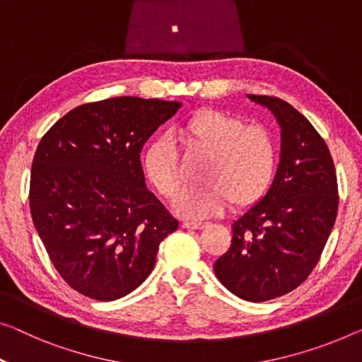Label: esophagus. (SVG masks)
I'll use <instances>...</instances> for the list:
<instances>
[{"label":"esophagus","instance_id":"esophagus-1","mask_svg":"<svg viewBox=\"0 0 362 362\" xmlns=\"http://www.w3.org/2000/svg\"><path fill=\"white\" fill-rule=\"evenodd\" d=\"M208 223H203V221H183L182 226L187 229H203Z\"/></svg>","mask_w":362,"mask_h":362}]
</instances>
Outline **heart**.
<instances>
[{
    "instance_id": "heart-1",
    "label": "heart",
    "mask_w": 362,
    "mask_h": 362,
    "mask_svg": "<svg viewBox=\"0 0 362 362\" xmlns=\"http://www.w3.org/2000/svg\"><path fill=\"white\" fill-rule=\"evenodd\" d=\"M188 151L206 153L199 185L180 195L177 208L192 216H211L233 208H247L268 192L276 172L278 149L265 127L218 109L193 112L177 129ZM148 182L164 198L179 193L183 175L180 158L169 139H156L143 154Z\"/></svg>"
}]
</instances>
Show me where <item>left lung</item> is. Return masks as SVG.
<instances>
[{
  "instance_id": "1",
  "label": "left lung",
  "mask_w": 362,
  "mask_h": 362,
  "mask_svg": "<svg viewBox=\"0 0 362 362\" xmlns=\"http://www.w3.org/2000/svg\"><path fill=\"white\" fill-rule=\"evenodd\" d=\"M281 127V158L269 190L233 224V240L214 263L237 298L263 302L288 294L312 273L335 224L338 182L327 143L288 102L249 94Z\"/></svg>"
}]
</instances>
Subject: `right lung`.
Wrapping results in <instances>:
<instances>
[{"mask_svg": "<svg viewBox=\"0 0 362 362\" xmlns=\"http://www.w3.org/2000/svg\"><path fill=\"white\" fill-rule=\"evenodd\" d=\"M179 102L113 97L79 105L43 134L29 204L53 267L95 300L120 299L156 265L179 221L144 183L139 153Z\"/></svg>", "mask_w": 362, "mask_h": 362, "instance_id": "1", "label": "right lung"}]
</instances>
